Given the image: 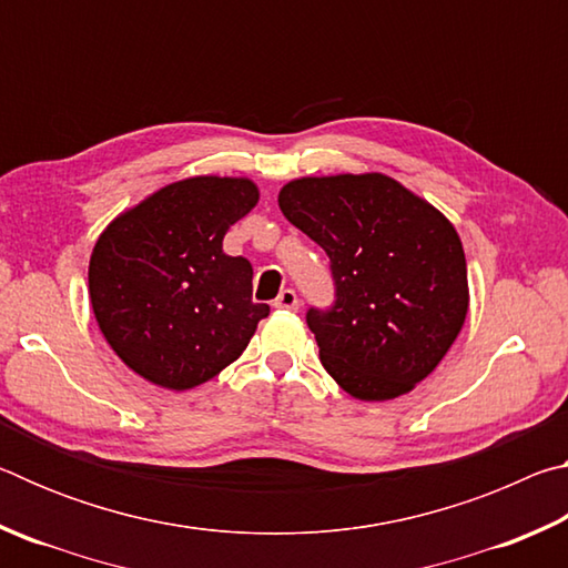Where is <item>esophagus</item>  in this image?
<instances>
[{"label": "esophagus", "instance_id": "esophagus-1", "mask_svg": "<svg viewBox=\"0 0 568 568\" xmlns=\"http://www.w3.org/2000/svg\"><path fill=\"white\" fill-rule=\"evenodd\" d=\"M275 307H281V311H297V305H301V301H297L295 291H291V287H285V291L275 297Z\"/></svg>", "mask_w": 568, "mask_h": 568}]
</instances>
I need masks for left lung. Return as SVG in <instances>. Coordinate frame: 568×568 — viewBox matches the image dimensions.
Returning <instances> with one entry per match:
<instances>
[{"label":"left lung","instance_id":"obj_1","mask_svg":"<svg viewBox=\"0 0 568 568\" xmlns=\"http://www.w3.org/2000/svg\"><path fill=\"white\" fill-rule=\"evenodd\" d=\"M277 205L331 257L335 303L305 315L323 368L358 400L413 390L444 361L468 313L456 227L381 172L293 180Z\"/></svg>","mask_w":568,"mask_h":568}]
</instances>
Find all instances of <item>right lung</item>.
Instances as JSON below:
<instances>
[{
    "mask_svg": "<svg viewBox=\"0 0 568 568\" xmlns=\"http://www.w3.org/2000/svg\"><path fill=\"white\" fill-rule=\"evenodd\" d=\"M257 197L247 178H187L114 217L94 243V318L138 376L187 390L243 355L271 307L253 303V265L225 255L223 237Z\"/></svg>",
    "mask_w": 568,
    "mask_h": 568,
    "instance_id": "right-lung-1",
    "label": "right lung"
}]
</instances>
